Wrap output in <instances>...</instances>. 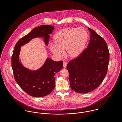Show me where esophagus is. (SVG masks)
<instances>
[{
	"mask_svg": "<svg viewBox=\"0 0 122 122\" xmlns=\"http://www.w3.org/2000/svg\"><path fill=\"white\" fill-rule=\"evenodd\" d=\"M67 62H63V68H65L66 67V66H67Z\"/></svg>",
	"mask_w": 122,
	"mask_h": 122,
	"instance_id": "34e87169",
	"label": "esophagus"
}]
</instances>
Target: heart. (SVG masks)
Returning <instances> with one entry per match:
<instances>
[{
  "label": "heart",
  "instance_id": "b5f03b06",
  "mask_svg": "<svg viewBox=\"0 0 122 122\" xmlns=\"http://www.w3.org/2000/svg\"><path fill=\"white\" fill-rule=\"evenodd\" d=\"M88 36L87 31L83 28H66L56 33L54 36V43L50 44L49 48L58 59L63 56L66 50L68 57L74 59L84 51Z\"/></svg>",
  "mask_w": 122,
  "mask_h": 122
}]
</instances>
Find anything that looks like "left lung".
Listing matches in <instances>:
<instances>
[{
	"mask_svg": "<svg viewBox=\"0 0 122 122\" xmlns=\"http://www.w3.org/2000/svg\"><path fill=\"white\" fill-rule=\"evenodd\" d=\"M91 33L88 47L67 65L71 88L80 93L95 89L102 82L107 73L109 52L104 39L95 31Z\"/></svg>",
	"mask_w": 122,
	"mask_h": 122,
	"instance_id": "8db88e82",
	"label": "left lung"
}]
</instances>
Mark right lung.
Returning <instances> with one entry per match:
<instances>
[{
    "label": "right lung",
    "instance_id": "obj_1",
    "mask_svg": "<svg viewBox=\"0 0 122 122\" xmlns=\"http://www.w3.org/2000/svg\"><path fill=\"white\" fill-rule=\"evenodd\" d=\"M49 25H43L34 28L30 33L20 39L16 44L11 58L14 78L20 87L28 94L34 97H42L50 93L55 86V74L62 69V61H54L47 59L40 69L32 71L24 68L19 60L20 46L32 38L39 36L45 37L46 45L54 30Z\"/></svg>",
    "mask_w": 122,
    "mask_h": 122
}]
</instances>
